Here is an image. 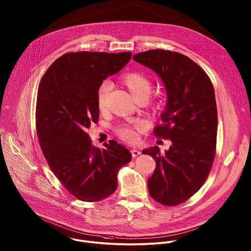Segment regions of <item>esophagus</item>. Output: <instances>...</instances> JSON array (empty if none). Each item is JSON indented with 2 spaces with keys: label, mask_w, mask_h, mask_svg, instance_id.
I'll return each instance as SVG.
<instances>
[{
  "label": "esophagus",
  "mask_w": 251,
  "mask_h": 251,
  "mask_svg": "<svg viewBox=\"0 0 251 251\" xmlns=\"http://www.w3.org/2000/svg\"><path fill=\"white\" fill-rule=\"evenodd\" d=\"M131 153H132V156H133V157H137L138 155L141 154V151H138V150H132V151H131Z\"/></svg>",
  "instance_id": "34e87169"
}]
</instances>
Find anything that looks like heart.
<instances>
[{"instance_id": "obj_1", "label": "heart", "mask_w": 251, "mask_h": 251, "mask_svg": "<svg viewBox=\"0 0 251 251\" xmlns=\"http://www.w3.org/2000/svg\"><path fill=\"white\" fill-rule=\"evenodd\" d=\"M123 85L128 89L132 97L139 101H146L152 90V82L151 79L140 72H129L122 77ZM111 90V84L109 81H103L100 84L97 90V105L100 111H103L107 106V99ZM149 107L152 111H156L161 107V100L157 98H153L149 101ZM145 129V125L141 122L121 124L116 129V134L124 141L134 143L138 139V132Z\"/></svg>"}]
</instances>
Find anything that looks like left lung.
Segmentation results:
<instances>
[{
	"label": "left lung",
	"instance_id": "left-lung-1",
	"mask_svg": "<svg viewBox=\"0 0 251 251\" xmlns=\"http://www.w3.org/2000/svg\"><path fill=\"white\" fill-rule=\"evenodd\" d=\"M133 59L156 72L165 85L163 123L153 133L172 144L163 154L156 146L143 153L156 162L148 180L151 197L160 204L175 206L201 188L212 168L218 126L214 88L205 71L182 53L151 50Z\"/></svg>",
	"mask_w": 251,
	"mask_h": 251
}]
</instances>
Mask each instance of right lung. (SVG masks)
<instances>
[{"label":"right lung","mask_w":251,"mask_h":251,"mask_svg":"<svg viewBox=\"0 0 251 251\" xmlns=\"http://www.w3.org/2000/svg\"><path fill=\"white\" fill-rule=\"evenodd\" d=\"M130 51H76L58 57L42 77L37 94L36 130L54 176L77 200L100 201L117 188V174L132 154L115 141L100 150L87 129L99 121L97 90L122 69Z\"/></svg>","instance_id":"obj_1"}]
</instances>
